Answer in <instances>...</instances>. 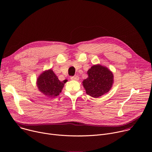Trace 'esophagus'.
<instances>
[{
	"label": "esophagus",
	"mask_w": 152,
	"mask_h": 152,
	"mask_svg": "<svg viewBox=\"0 0 152 152\" xmlns=\"http://www.w3.org/2000/svg\"><path fill=\"white\" fill-rule=\"evenodd\" d=\"M71 79L74 80H78L79 79V77L77 76H74L71 77Z\"/></svg>",
	"instance_id": "34e87169"
}]
</instances>
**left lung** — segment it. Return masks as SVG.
<instances>
[{
  "mask_svg": "<svg viewBox=\"0 0 152 152\" xmlns=\"http://www.w3.org/2000/svg\"><path fill=\"white\" fill-rule=\"evenodd\" d=\"M88 77L84 79L82 85L86 93L99 98L111 89L114 83V76L111 71L101 65H94L87 72Z\"/></svg>",
  "mask_w": 152,
  "mask_h": 152,
  "instance_id": "8db88e82",
  "label": "left lung"
}]
</instances>
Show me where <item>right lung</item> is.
Masks as SVG:
<instances>
[{
	"label": "right lung",
	"instance_id": "add662e5",
	"mask_svg": "<svg viewBox=\"0 0 152 152\" xmlns=\"http://www.w3.org/2000/svg\"><path fill=\"white\" fill-rule=\"evenodd\" d=\"M66 79L61 82L52 69L43 72L38 77L37 85L42 94L48 97H55L61 93Z\"/></svg>",
	"mask_w": 152,
	"mask_h": 152
}]
</instances>
